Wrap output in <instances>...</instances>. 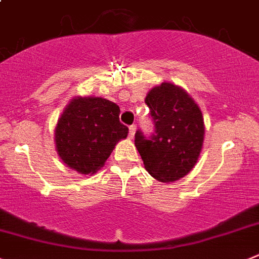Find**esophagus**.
<instances>
[{"instance_id":"1","label":"esophagus","mask_w":259,"mask_h":259,"mask_svg":"<svg viewBox=\"0 0 259 259\" xmlns=\"http://www.w3.org/2000/svg\"><path fill=\"white\" fill-rule=\"evenodd\" d=\"M135 134H136V125H131L130 127V139H134Z\"/></svg>"}]
</instances>
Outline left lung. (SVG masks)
Here are the masks:
<instances>
[{"label":"left lung","mask_w":259,"mask_h":259,"mask_svg":"<svg viewBox=\"0 0 259 259\" xmlns=\"http://www.w3.org/2000/svg\"><path fill=\"white\" fill-rule=\"evenodd\" d=\"M155 134L146 139L135 135V145L145 169L160 182L182 179L198 162L204 142L205 125L200 108L182 87L163 82L148 92Z\"/></svg>","instance_id":"8db88e82"}]
</instances>
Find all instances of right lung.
I'll list each match as a JSON object with an SVG mask.
<instances>
[{
	"label": "right lung",
	"mask_w": 259,
	"mask_h": 259,
	"mask_svg": "<svg viewBox=\"0 0 259 259\" xmlns=\"http://www.w3.org/2000/svg\"><path fill=\"white\" fill-rule=\"evenodd\" d=\"M119 113L117 104L103 97H73L55 127L61 160L80 175H94L104 167L115 145L128 135Z\"/></svg>",
	"instance_id": "obj_1"
}]
</instances>
